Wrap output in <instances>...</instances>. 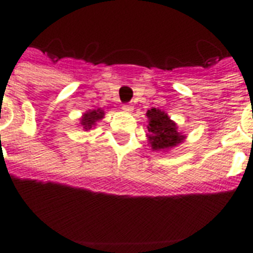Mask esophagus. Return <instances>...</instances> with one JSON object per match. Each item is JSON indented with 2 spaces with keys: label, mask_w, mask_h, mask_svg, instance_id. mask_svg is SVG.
I'll list each match as a JSON object with an SVG mask.
<instances>
[{
  "label": "esophagus",
  "mask_w": 253,
  "mask_h": 253,
  "mask_svg": "<svg viewBox=\"0 0 253 253\" xmlns=\"http://www.w3.org/2000/svg\"><path fill=\"white\" fill-rule=\"evenodd\" d=\"M122 110L126 111V113H132V110H134V106H132V105H130V103H125V105H122Z\"/></svg>",
  "instance_id": "1"
}]
</instances>
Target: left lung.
<instances>
[{
	"label": "left lung",
	"instance_id": "obj_1",
	"mask_svg": "<svg viewBox=\"0 0 253 253\" xmlns=\"http://www.w3.org/2000/svg\"><path fill=\"white\" fill-rule=\"evenodd\" d=\"M148 142L154 151H167L184 142L185 135L177 131V125L160 109L147 111Z\"/></svg>",
	"mask_w": 253,
	"mask_h": 253
}]
</instances>
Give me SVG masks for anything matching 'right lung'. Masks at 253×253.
<instances>
[{
    "label": "right lung",
    "instance_id": "add662e5",
    "mask_svg": "<svg viewBox=\"0 0 253 253\" xmlns=\"http://www.w3.org/2000/svg\"><path fill=\"white\" fill-rule=\"evenodd\" d=\"M103 110L101 109H97V110H89L86 113H84V115L81 117V126L84 127L85 130H90L91 127L95 126V123L98 122L99 119L103 118Z\"/></svg>",
    "mask_w": 253,
    "mask_h": 253
}]
</instances>
